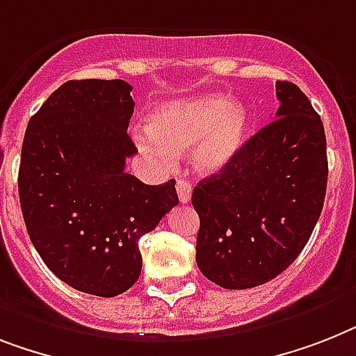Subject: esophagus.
Wrapping results in <instances>:
<instances>
[{"label":"esophagus","mask_w":356,"mask_h":356,"mask_svg":"<svg viewBox=\"0 0 356 356\" xmlns=\"http://www.w3.org/2000/svg\"><path fill=\"white\" fill-rule=\"evenodd\" d=\"M176 193H178V198H180L181 204H187L191 200V195H193V187L187 180H178L176 184Z\"/></svg>","instance_id":"esophagus-1"}]
</instances>
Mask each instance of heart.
Here are the masks:
<instances>
[{
  "instance_id": "obj_1",
  "label": "heart",
  "mask_w": 356,
  "mask_h": 356,
  "mask_svg": "<svg viewBox=\"0 0 356 356\" xmlns=\"http://www.w3.org/2000/svg\"><path fill=\"white\" fill-rule=\"evenodd\" d=\"M251 116L248 108L224 96H202L156 108L147 129L134 134L142 154L171 163L176 154L195 147L193 160L204 172L222 171L242 149Z\"/></svg>"
}]
</instances>
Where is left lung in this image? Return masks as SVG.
Instances as JSON below:
<instances>
[{
  "label": "left lung",
  "instance_id": "8db88e82",
  "mask_svg": "<svg viewBox=\"0 0 356 356\" xmlns=\"http://www.w3.org/2000/svg\"><path fill=\"white\" fill-rule=\"evenodd\" d=\"M275 120L220 172L200 180L196 264L224 289H249L295 262L324 207L327 154L322 120L295 83L277 81Z\"/></svg>",
  "mask_w": 356,
  "mask_h": 356
}]
</instances>
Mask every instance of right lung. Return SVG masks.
<instances>
[{
	"label": "right lung",
	"instance_id": "obj_1",
	"mask_svg": "<svg viewBox=\"0 0 356 356\" xmlns=\"http://www.w3.org/2000/svg\"><path fill=\"white\" fill-rule=\"evenodd\" d=\"M123 79H72L26 125L17 175L23 220L56 277L89 295L118 296L142 273L138 240L178 205L175 180L125 172L136 147Z\"/></svg>",
	"mask_w": 356,
	"mask_h": 356
}]
</instances>
